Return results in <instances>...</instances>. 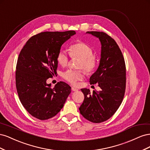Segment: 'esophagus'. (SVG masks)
I'll use <instances>...</instances> for the list:
<instances>
[{"mask_svg": "<svg viewBox=\"0 0 150 150\" xmlns=\"http://www.w3.org/2000/svg\"><path fill=\"white\" fill-rule=\"evenodd\" d=\"M71 89H72V91H78V88H74V87H72V88H71Z\"/></svg>", "mask_w": 150, "mask_h": 150, "instance_id": "34e87169", "label": "esophagus"}]
</instances>
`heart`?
Returning a JSON list of instances; mask_svg holds the SVG:
<instances>
[{
	"mask_svg": "<svg viewBox=\"0 0 150 150\" xmlns=\"http://www.w3.org/2000/svg\"><path fill=\"white\" fill-rule=\"evenodd\" d=\"M72 57H77L81 59L79 67L88 72H91L96 66L97 59L93 55V49L89 45L79 42L71 45L69 48ZM69 61V55L64 49H61L57 55V61L62 66H66ZM63 78L68 82L75 84L78 81L83 79L84 72L83 70L68 69L62 74Z\"/></svg>",
	"mask_w": 150,
	"mask_h": 150,
	"instance_id": "heart-1",
	"label": "heart"
}]
</instances>
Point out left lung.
<instances>
[{"label": "left lung", "instance_id": "1", "mask_svg": "<svg viewBox=\"0 0 150 150\" xmlns=\"http://www.w3.org/2000/svg\"><path fill=\"white\" fill-rule=\"evenodd\" d=\"M86 34L98 38L101 42V58L96 72L90 77V83H98L99 91L81 89L84 99L79 110L86 120L99 123L108 120L119 108L126 88V66L123 56L115 40L103 32Z\"/></svg>", "mask_w": 150, "mask_h": 150}]
</instances>
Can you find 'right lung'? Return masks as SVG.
Masks as SVG:
<instances>
[{"instance_id":"right-lung-1","label":"right lung","mask_w":150,"mask_h":150,"mask_svg":"<svg viewBox=\"0 0 150 150\" xmlns=\"http://www.w3.org/2000/svg\"><path fill=\"white\" fill-rule=\"evenodd\" d=\"M74 30L44 32L31 37L22 49L16 72L20 101L29 114L40 120L56 116L71 93V86L61 81L54 88L47 79L56 74L57 55Z\"/></svg>"}]
</instances>
